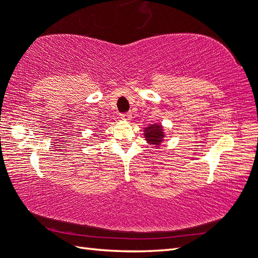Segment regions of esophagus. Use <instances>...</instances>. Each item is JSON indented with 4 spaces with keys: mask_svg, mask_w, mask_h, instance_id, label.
I'll return each mask as SVG.
<instances>
[{
    "mask_svg": "<svg viewBox=\"0 0 258 258\" xmlns=\"http://www.w3.org/2000/svg\"><path fill=\"white\" fill-rule=\"evenodd\" d=\"M121 118L123 119V120H130L131 119V113L130 112H127V113H122L121 115Z\"/></svg>",
    "mask_w": 258,
    "mask_h": 258,
    "instance_id": "1",
    "label": "esophagus"
}]
</instances>
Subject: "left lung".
I'll return each mask as SVG.
<instances>
[{"label": "left lung", "instance_id": "1", "mask_svg": "<svg viewBox=\"0 0 258 258\" xmlns=\"http://www.w3.org/2000/svg\"><path fill=\"white\" fill-rule=\"evenodd\" d=\"M162 138L163 132L159 124H152V126L145 129V139L150 144H153L157 147L162 141Z\"/></svg>", "mask_w": 258, "mask_h": 258}]
</instances>
